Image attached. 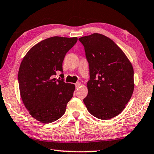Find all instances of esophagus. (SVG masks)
Wrapping results in <instances>:
<instances>
[{"label":"esophagus","mask_w":154,"mask_h":154,"mask_svg":"<svg viewBox=\"0 0 154 154\" xmlns=\"http://www.w3.org/2000/svg\"><path fill=\"white\" fill-rule=\"evenodd\" d=\"M80 85H81V83H80V82H77V83H75V88H79V87H80Z\"/></svg>","instance_id":"esophagus-1"}]
</instances>
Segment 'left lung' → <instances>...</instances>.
Instances as JSON below:
<instances>
[{
	"label": "left lung",
	"mask_w": 154,
	"mask_h": 154,
	"mask_svg": "<svg viewBox=\"0 0 154 154\" xmlns=\"http://www.w3.org/2000/svg\"><path fill=\"white\" fill-rule=\"evenodd\" d=\"M85 47L89 67L88 111L101 120L120 114L134 90V70L121 48L109 38L95 33L79 39Z\"/></svg>",
	"instance_id": "8db88e82"
}]
</instances>
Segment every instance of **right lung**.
<instances>
[{
  "label": "right lung",
  "mask_w": 154,
  "mask_h": 154,
  "mask_svg": "<svg viewBox=\"0 0 154 154\" xmlns=\"http://www.w3.org/2000/svg\"><path fill=\"white\" fill-rule=\"evenodd\" d=\"M77 37L53 36L32 47L24 57L18 72L21 99L29 114L42 123H51L64 114L75 85L54 78L63 73L65 56ZM61 76L63 78V74Z\"/></svg>",
  "instance_id": "right-lung-1"
}]
</instances>
